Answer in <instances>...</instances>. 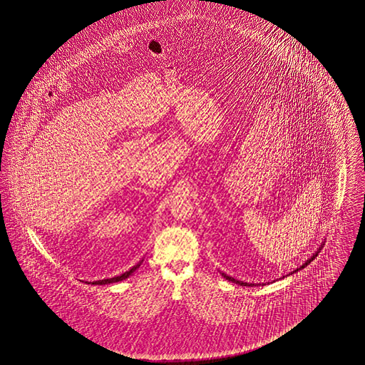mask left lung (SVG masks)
I'll return each instance as SVG.
<instances>
[{
	"label": "left lung",
	"mask_w": 365,
	"mask_h": 365,
	"mask_svg": "<svg viewBox=\"0 0 365 365\" xmlns=\"http://www.w3.org/2000/svg\"><path fill=\"white\" fill-rule=\"evenodd\" d=\"M317 256H318V253H317V255H314L310 259H307V261L303 264L302 267H298L295 272H298L299 269H303V267H307V265H309V264L312 262V259L317 257ZM222 276L225 277V279H228V281H231V282H235V284H242V286H252V284H247V282H242V281H237V279H235V278H232V277L227 276V274H224V273H222Z\"/></svg>",
	"instance_id": "8db88e82"
}]
</instances>
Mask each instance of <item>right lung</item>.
I'll return each instance as SVG.
<instances>
[{"mask_svg":"<svg viewBox=\"0 0 365 365\" xmlns=\"http://www.w3.org/2000/svg\"><path fill=\"white\" fill-rule=\"evenodd\" d=\"M140 264H141V262H140ZM140 264H137V265L132 267L130 270L125 272L124 274H121V276L113 277V278H107V279H100V281H95V282H92V284H113V282H118V281H123L125 278H128V277L130 276V274L133 273L134 270H135L137 267H140ZM89 284H91V282H89Z\"/></svg>","mask_w":365,"mask_h":365,"instance_id":"right-lung-1","label":"right lung"}]
</instances>
